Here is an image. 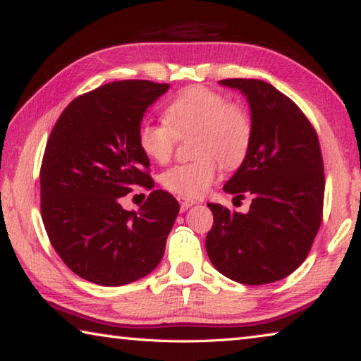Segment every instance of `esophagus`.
I'll list each match as a JSON object with an SVG mask.
<instances>
[{"label": "esophagus", "mask_w": 361, "mask_h": 361, "mask_svg": "<svg viewBox=\"0 0 361 361\" xmlns=\"http://www.w3.org/2000/svg\"><path fill=\"white\" fill-rule=\"evenodd\" d=\"M178 200H180L181 212H185V210H188V209H189V207H192L194 204H197V202H195V200H192V199H185V197H180Z\"/></svg>", "instance_id": "esophagus-1"}]
</instances>
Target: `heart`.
I'll use <instances>...</instances> for the list:
<instances>
[{"label":"heart","mask_w":361,"mask_h":361,"mask_svg":"<svg viewBox=\"0 0 361 361\" xmlns=\"http://www.w3.org/2000/svg\"><path fill=\"white\" fill-rule=\"evenodd\" d=\"M194 133L191 151L197 156L169 169L162 185L181 197H202L219 176V163L235 169L252 145V121L240 105L229 103L216 90L191 85L176 94L164 109V122L145 121L137 133L140 151L152 162L166 164L176 138Z\"/></svg>","instance_id":"heart-1"}]
</instances>
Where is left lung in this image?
<instances>
[{"mask_svg": "<svg viewBox=\"0 0 361 361\" xmlns=\"http://www.w3.org/2000/svg\"><path fill=\"white\" fill-rule=\"evenodd\" d=\"M240 90L252 113V145L224 185L235 199L252 195L248 213L207 204L213 226L207 255L219 272L243 285L282 280L307 258L319 232L325 175L319 137L288 97L259 79H223Z\"/></svg>", "mask_w": 361, "mask_h": 361, "instance_id": "obj_1", "label": "left lung"}]
</instances>
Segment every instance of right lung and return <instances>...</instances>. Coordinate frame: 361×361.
<instances>
[{"mask_svg": "<svg viewBox=\"0 0 361 361\" xmlns=\"http://www.w3.org/2000/svg\"><path fill=\"white\" fill-rule=\"evenodd\" d=\"M169 84L116 81L73 100L47 140L39 173L41 216L54 250L73 272L103 286L148 276L161 262L180 205L162 189L138 212L121 199L152 189L138 148L143 116Z\"/></svg>", "mask_w": 361, "mask_h": 361, "instance_id": "add662e5", "label": "right lung"}]
</instances>
